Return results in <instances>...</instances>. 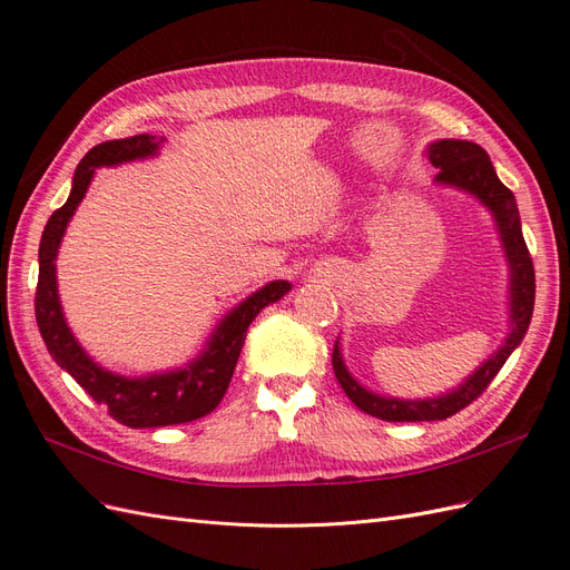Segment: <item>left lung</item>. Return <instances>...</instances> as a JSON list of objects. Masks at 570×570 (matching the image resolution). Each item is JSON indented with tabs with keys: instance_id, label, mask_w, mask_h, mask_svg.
<instances>
[{
	"instance_id": "left-lung-1",
	"label": "left lung",
	"mask_w": 570,
	"mask_h": 570,
	"mask_svg": "<svg viewBox=\"0 0 570 570\" xmlns=\"http://www.w3.org/2000/svg\"><path fill=\"white\" fill-rule=\"evenodd\" d=\"M425 157L435 168H440V174L435 176L438 185L454 187L459 193L475 197L494 218L499 243H502L509 266V333L502 347L482 361L461 385L438 396H423V400H400V396L377 394L361 385L344 364L337 337L333 350V371L344 394L368 416L390 423L444 421L463 406H469L492 383V377L507 364L511 352L523 342L534 306V268L523 239L519 206H515L511 189L497 178L488 151L469 140H435L425 147Z\"/></svg>"
}]
</instances>
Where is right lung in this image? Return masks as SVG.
<instances>
[{
    "label": "right lung",
    "mask_w": 570,
    "mask_h": 570,
    "mask_svg": "<svg viewBox=\"0 0 570 570\" xmlns=\"http://www.w3.org/2000/svg\"><path fill=\"white\" fill-rule=\"evenodd\" d=\"M164 142L166 137L132 135L124 137V140H109L92 147L76 168L71 195H68L61 209L51 214L40 239L36 318L40 335L47 344V352L97 404H105L111 416L128 428L178 425L212 413L230 385L249 323L258 316L262 308L283 299L292 289L287 281H273L252 292L247 299L233 306L218 321L214 333L206 340L204 350L183 368L130 377L99 366L82 350V344L76 340L73 331L66 323L59 299L55 262L63 233L85 193H88L97 168L157 157Z\"/></svg>",
    "instance_id": "obj_1"
}]
</instances>
